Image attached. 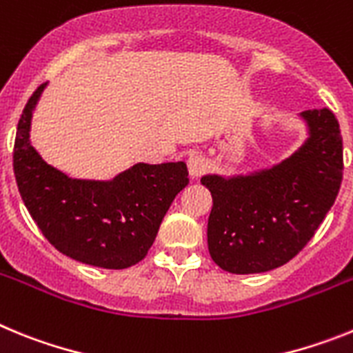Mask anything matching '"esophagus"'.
I'll use <instances>...</instances> for the list:
<instances>
[{"mask_svg":"<svg viewBox=\"0 0 353 353\" xmlns=\"http://www.w3.org/2000/svg\"><path fill=\"white\" fill-rule=\"evenodd\" d=\"M187 170H189V176L191 179H198L207 170V162H205V159L201 155H191V157L187 159Z\"/></svg>","mask_w":353,"mask_h":353,"instance_id":"esophagus-1","label":"esophagus"}]
</instances>
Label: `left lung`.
<instances>
[{
	"instance_id": "obj_1",
	"label": "left lung",
	"mask_w": 353,
	"mask_h": 353,
	"mask_svg": "<svg viewBox=\"0 0 353 353\" xmlns=\"http://www.w3.org/2000/svg\"><path fill=\"white\" fill-rule=\"evenodd\" d=\"M305 139L274 166L235 174H205L212 194L208 251L221 269L258 274L302 251L334 205L343 176L339 123L327 108L297 114Z\"/></svg>"
}]
</instances>
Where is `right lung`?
<instances>
[{"label": "right lung", "instance_id": "right-lung-1", "mask_svg": "<svg viewBox=\"0 0 353 353\" xmlns=\"http://www.w3.org/2000/svg\"><path fill=\"white\" fill-rule=\"evenodd\" d=\"M48 83L24 108L14 146L19 192L43 236L61 254L101 269L146 256L168 208L189 183L185 162H138L111 180L72 179L31 145V118Z\"/></svg>", "mask_w": 353, "mask_h": 353}]
</instances>
